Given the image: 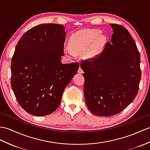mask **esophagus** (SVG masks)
Listing matches in <instances>:
<instances>
[{
  "instance_id": "esophagus-1",
  "label": "esophagus",
  "mask_w": 150,
  "mask_h": 150,
  "mask_svg": "<svg viewBox=\"0 0 150 150\" xmlns=\"http://www.w3.org/2000/svg\"><path fill=\"white\" fill-rule=\"evenodd\" d=\"M78 73H79V74H83V70H82V68L81 67H79V68L78 69Z\"/></svg>"
}]
</instances>
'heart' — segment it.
<instances>
[{
	"label": "heart",
	"instance_id": "heart-1",
	"mask_svg": "<svg viewBox=\"0 0 150 150\" xmlns=\"http://www.w3.org/2000/svg\"><path fill=\"white\" fill-rule=\"evenodd\" d=\"M106 41V36L98 29L81 30L71 36L69 45L71 48H65L64 52L73 58L81 52H83L86 58H93L103 50Z\"/></svg>",
	"mask_w": 150,
	"mask_h": 150
}]
</instances>
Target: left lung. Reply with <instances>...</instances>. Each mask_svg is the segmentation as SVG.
<instances>
[{
	"label": "left lung",
	"instance_id": "obj_1",
	"mask_svg": "<svg viewBox=\"0 0 150 150\" xmlns=\"http://www.w3.org/2000/svg\"><path fill=\"white\" fill-rule=\"evenodd\" d=\"M110 26L111 43H106L102 53L81 64L86 105L100 116L123 110L137 96L141 79L140 54L135 41L123 26Z\"/></svg>",
	"mask_w": 150,
	"mask_h": 150
}]
</instances>
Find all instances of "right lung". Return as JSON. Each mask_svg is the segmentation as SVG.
I'll list each match as a JSON object with an SVG mask.
<instances>
[{
	"mask_svg": "<svg viewBox=\"0 0 150 150\" xmlns=\"http://www.w3.org/2000/svg\"><path fill=\"white\" fill-rule=\"evenodd\" d=\"M65 28L43 23L20 38L11 60V85L18 103L27 112L43 116L60 105L62 93L79 64H62Z\"/></svg>",
	"mask_w": 150,
	"mask_h": 150,
	"instance_id": "obj_1",
	"label": "right lung"
}]
</instances>
